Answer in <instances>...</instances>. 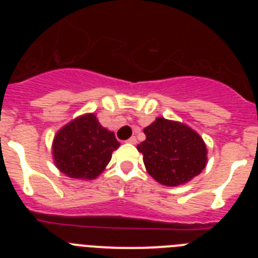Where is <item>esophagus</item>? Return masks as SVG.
Instances as JSON below:
<instances>
[{
    "mask_svg": "<svg viewBox=\"0 0 258 258\" xmlns=\"http://www.w3.org/2000/svg\"><path fill=\"white\" fill-rule=\"evenodd\" d=\"M126 142L127 143H132V145H136V143H137V138H136V137H131V138H129V140L126 141Z\"/></svg>",
    "mask_w": 258,
    "mask_h": 258,
    "instance_id": "1",
    "label": "esophagus"
}]
</instances>
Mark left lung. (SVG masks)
<instances>
[{
  "mask_svg": "<svg viewBox=\"0 0 258 258\" xmlns=\"http://www.w3.org/2000/svg\"><path fill=\"white\" fill-rule=\"evenodd\" d=\"M143 132L146 140L137 150L149 174L161 184L186 183L206 168V143L191 127L157 117Z\"/></svg>",
  "mask_w": 258,
  "mask_h": 258,
  "instance_id": "1",
  "label": "left lung"
}]
</instances>
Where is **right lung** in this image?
<instances>
[{
    "mask_svg": "<svg viewBox=\"0 0 258 258\" xmlns=\"http://www.w3.org/2000/svg\"><path fill=\"white\" fill-rule=\"evenodd\" d=\"M120 143L104 129L95 115L76 118L56 133L52 143L55 165L71 178L93 179L109 163Z\"/></svg>",
    "mask_w": 258,
    "mask_h": 258,
    "instance_id": "1",
    "label": "right lung"
}]
</instances>
